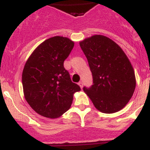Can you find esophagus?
Here are the masks:
<instances>
[{"mask_svg":"<svg viewBox=\"0 0 150 150\" xmlns=\"http://www.w3.org/2000/svg\"><path fill=\"white\" fill-rule=\"evenodd\" d=\"M78 85H79V86L81 87V88H83V82H79L78 83Z\"/></svg>","mask_w":150,"mask_h":150,"instance_id":"1","label":"esophagus"}]
</instances>
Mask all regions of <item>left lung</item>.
I'll return each mask as SVG.
<instances>
[{
    "label": "left lung",
    "instance_id": "8db88e82",
    "mask_svg": "<svg viewBox=\"0 0 150 150\" xmlns=\"http://www.w3.org/2000/svg\"><path fill=\"white\" fill-rule=\"evenodd\" d=\"M88 62L93 83L83 88L96 109L110 114L121 110L134 94V68L122 49L112 39L95 35L80 41Z\"/></svg>",
    "mask_w": 150,
    "mask_h": 150
}]
</instances>
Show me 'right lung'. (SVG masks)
I'll return each instance as SVG.
<instances>
[{
  "mask_svg": "<svg viewBox=\"0 0 150 150\" xmlns=\"http://www.w3.org/2000/svg\"><path fill=\"white\" fill-rule=\"evenodd\" d=\"M74 44L67 37L50 38L33 51L25 63L22 72L24 96L40 115L59 117L70 108L74 93L81 91L64 67V61Z\"/></svg>",
  "mask_w": 150,
  "mask_h": 150,
  "instance_id": "add662e5",
  "label": "right lung"
}]
</instances>
